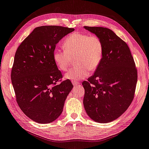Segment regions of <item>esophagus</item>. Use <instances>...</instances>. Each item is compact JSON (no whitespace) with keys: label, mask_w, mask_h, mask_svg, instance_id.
<instances>
[{"label":"esophagus","mask_w":149,"mask_h":149,"mask_svg":"<svg viewBox=\"0 0 149 149\" xmlns=\"http://www.w3.org/2000/svg\"><path fill=\"white\" fill-rule=\"evenodd\" d=\"M72 83L74 84V85H75V86H79L80 85H79V83H78V82H77V81H72Z\"/></svg>","instance_id":"1"}]
</instances>
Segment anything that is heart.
<instances>
[{
	"label": "heart",
	"mask_w": 149,
	"mask_h": 149,
	"mask_svg": "<svg viewBox=\"0 0 149 149\" xmlns=\"http://www.w3.org/2000/svg\"><path fill=\"white\" fill-rule=\"evenodd\" d=\"M65 50L55 49L53 58L57 68L66 71L73 59L79 64L65 75V79L78 81L86 78L100 64L104 53L103 44L100 37L87 33H73L66 38L63 42Z\"/></svg>",
	"instance_id": "1"
}]
</instances>
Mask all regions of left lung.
Instances as JSON below:
<instances>
[{"instance_id":"1","label":"left lung","mask_w":149,"mask_h":149,"mask_svg":"<svg viewBox=\"0 0 149 149\" xmlns=\"http://www.w3.org/2000/svg\"><path fill=\"white\" fill-rule=\"evenodd\" d=\"M84 28L100 37L104 48L102 61L94 74L82 83L84 107L93 120L108 123L118 118L132 103L137 69L128 45L111 30Z\"/></svg>"}]
</instances>
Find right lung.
<instances>
[{
  "label": "right lung",
  "mask_w": 149,
  "mask_h": 149,
  "mask_svg": "<svg viewBox=\"0 0 149 149\" xmlns=\"http://www.w3.org/2000/svg\"><path fill=\"white\" fill-rule=\"evenodd\" d=\"M73 28L47 25L35 28L18 47L11 79L17 104L28 118L47 124L61 114L64 102L73 85L62 81L54 62L56 44Z\"/></svg>",
  "instance_id": "obj_1"
}]
</instances>
